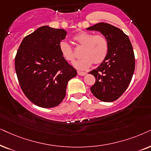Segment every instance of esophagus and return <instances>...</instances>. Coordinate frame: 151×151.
<instances>
[{"mask_svg": "<svg viewBox=\"0 0 151 151\" xmlns=\"http://www.w3.org/2000/svg\"><path fill=\"white\" fill-rule=\"evenodd\" d=\"M77 73L79 76H85L86 74V72H81V71H78Z\"/></svg>", "mask_w": 151, "mask_h": 151, "instance_id": "esophagus-1", "label": "esophagus"}]
</instances>
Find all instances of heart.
<instances>
[{
    "instance_id": "heart-1",
    "label": "heart",
    "mask_w": 151,
    "mask_h": 151,
    "mask_svg": "<svg viewBox=\"0 0 151 151\" xmlns=\"http://www.w3.org/2000/svg\"><path fill=\"white\" fill-rule=\"evenodd\" d=\"M73 39L78 45L83 46L81 53L82 58L73 63V65L77 69L87 70L93 63L99 64L106 59L109 51V43L105 37L81 32L74 36ZM59 46V51L63 59L67 61H73L75 55L71 45L67 41H62Z\"/></svg>"
}]
</instances>
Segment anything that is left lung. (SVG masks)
Wrapping results in <instances>:
<instances>
[{"label":"left lung","instance_id":"left-lung-1","mask_svg":"<svg viewBox=\"0 0 151 151\" xmlns=\"http://www.w3.org/2000/svg\"><path fill=\"white\" fill-rule=\"evenodd\" d=\"M87 29L100 32L109 43L106 59L89 72L96 79L90 90L98 99L114 101L127 89L133 75L135 60L131 43L122 30L110 24L99 23Z\"/></svg>","mask_w":151,"mask_h":151}]
</instances>
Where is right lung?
<instances>
[{"instance_id":"right-lung-1","label":"right lung","mask_w":151,"mask_h":151,"mask_svg":"<svg viewBox=\"0 0 151 151\" xmlns=\"http://www.w3.org/2000/svg\"><path fill=\"white\" fill-rule=\"evenodd\" d=\"M67 32L47 25L24 38L15 57V70L25 96L39 107L57 106L77 70L62 57L59 43Z\"/></svg>"}]
</instances>
